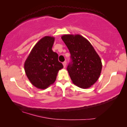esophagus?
<instances>
[{"label": "esophagus", "instance_id": "34e87169", "mask_svg": "<svg viewBox=\"0 0 127 127\" xmlns=\"http://www.w3.org/2000/svg\"><path fill=\"white\" fill-rule=\"evenodd\" d=\"M62 64H63L64 67H66V61H64Z\"/></svg>", "mask_w": 127, "mask_h": 127}]
</instances>
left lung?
Segmentation results:
<instances>
[{"label": "left lung", "instance_id": "8db88e82", "mask_svg": "<svg viewBox=\"0 0 127 127\" xmlns=\"http://www.w3.org/2000/svg\"><path fill=\"white\" fill-rule=\"evenodd\" d=\"M61 38L71 55L67 70L72 82L84 89L90 87L101 73L99 56L91 43L80 34H64Z\"/></svg>", "mask_w": 127, "mask_h": 127}]
</instances>
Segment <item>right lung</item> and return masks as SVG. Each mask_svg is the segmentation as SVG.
<instances>
[{
  "label": "right lung",
  "instance_id": "1",
  "mask_svg": "<svg viewBox=\"0 0 127 127\" xmlns=\"http://www.w3.org/2000/svg\"><path fill=\"white\" fill-rule=\"evenodd\" d=\"M54 37L45 36L32 48L24 64L25 73L31 83L40 89H46L56 80L64 67L58 54L52 50Z\"/></svg>",
  "mask_w": 127,
  "mask_h": 127
}]
</instances>
